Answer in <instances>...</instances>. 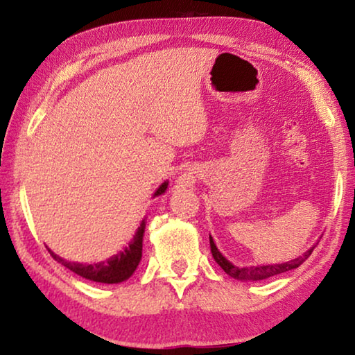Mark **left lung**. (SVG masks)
<instances>
[{"label":"left lung","instance_id":"obj_1","mask_svg":"<svg viewBox=\"0 0 355 355\" xmlns=\"http://www.w3.org/2000/svg\"><path fill=\"white\" fill-rule=\"evenodd\" d=\"M209 248H211V254L214 261L219 264V266L224 269V271L230 275L233 279H238V280H263V279H268V277H272V275H277L282 272H286V271H291V269L297 268L302 264L307 258L311 255V252H313L315 248L309 249L307 252L302 257L296 258V260H291V261H286V263H279V264H266V266H249V268H238L235 264L230 263L227 260V258L220 254L219 249L216 248V244L213 241V238L209 236Z\"/></svg>","mask_w":355,"mask_h":355}]
</instances>
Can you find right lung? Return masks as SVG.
Instances as JSON below:
<instances>
[{
  "label": "right lung",
  "mask_w": 355,
  "mask_h": 355,
  "mask_svg": "<svg viewBox=\"0 0 355 355\" xmlns=\"http://www.w3.org/2000/svg\"><path fill=\"white\" fill-rule=\"evenodd\" d=\"M167 182L159 186L155 192L156 196H161L167 189ZM144 230H146V220H142L141 227L137 228L136 235L133 241L130 243L128 248H125L123 252H120L116 257L110 258L106 261L94 263V264H83V263H75V261H67L64 260L56 254L48 249L51 257L55 258L58 263L64 264L65 268L70 269L71 272H75L81 277L92 280V282H100V284H120V282L130 279L133 272L136 271L137 264H139L142 258V238H144Z\"/></svg>",
  "instance_id": "obj_1"
}]
</instances>
